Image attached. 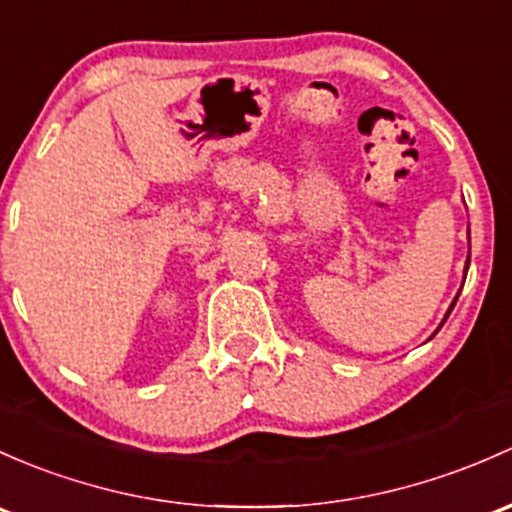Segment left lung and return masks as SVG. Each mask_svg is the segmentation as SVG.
<instances>
[{"label":"left lung","mask_w":512,"mask_h":512,"mask_svg":"<svg viewBox=\"0 0 512 512\" xmlns=\"http://www.w3.org/2000/svg\"><path fill=\"white\" fill-rule=\"evenodd\" d=\"M454 304H456V301H454ZM451 309H454V306H451Z\"/></svg>","instance_id":"left-lung-1"}]
</instances>
